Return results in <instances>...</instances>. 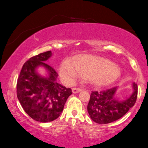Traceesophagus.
Wrapping results in <instances>:
<instances>
[{
  "mask_svg": "<svg viewBox=\"0 0 148 148\" xmlns=\"http://www.w3.org/2000/svg\"><path fill=\"white\" fill-rule=\"evenodd\" d=\"M82 90H81L80 88H74L72 89V92L73 93V94H76V93H79Z\"/></svg>",
  "mask_w": 148,
  "mask_h": 148,
  "instance_id": "esophagus-1",
  "label": "esophagus"
}]
</instances>
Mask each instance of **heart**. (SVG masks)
<instances>
[{
    "instance_id": "b5f03b06",
    "label": "heart",
    "mask_w": 148,
    "mask_h": 148,
    "mask_svg": "<svg viewBox=\"0 0 148 148\" xmlns=\"http://www.w3.org/2000/svg\"><path fill=\"white\" fill-rule=\"evenodd\" d=\"M60 77L68 84H72L79 77L86 78L97 87H106L118 78L119 71L110 60L98 56L83 55L73 60V66L68 60L60 66Z\"/></svg>"
}]
</instances>
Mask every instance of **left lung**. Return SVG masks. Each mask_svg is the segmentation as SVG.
Wrapping results in <instances>:
<instances>
[{"instance_id":"obj_1","label":"left lung","mask_w":148,"mask_h":148,"mask_svg":"<svg viewBox=\"0 0 148 148\" xmlns=\"http://www.w3.org/2000/svg\"><path fill=\"white\" fill-rule=\"evenodd\" d=\"M117 87L101 92H92L88 104V112L93 121L107 124L121 119L134 106L137 98V85L133 84V93L129 98H116Z\"/></svg>"}]
</instances>
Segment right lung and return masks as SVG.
Returning <instances> with one entry per match:
<instances>
[{
	"instance_id": "obj_1",
	"label": "right lung",
	"mask_w": 148,
	"mask_h": 148,
	"mask_svg": "<svg viewBox=\"0 0 148 148\" xmlns=\"http://www.w3.org/2000/svg\"><path fill=\"white\" fill-rule=\"evenodd\" d=\"M52 54L47 51L30 58L24 63L17 83V98L22 108L32 119L41 123L57 119L72 94L71 89L57 83L58 73L45 63ZM40 66L47 70V76L36 71Z\"/></svg>"
}]
</instances>
